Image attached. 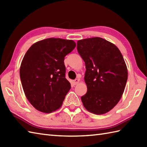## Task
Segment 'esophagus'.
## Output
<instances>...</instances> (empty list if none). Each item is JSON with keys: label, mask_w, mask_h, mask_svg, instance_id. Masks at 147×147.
<instances>
[{"label": "esophagus", "mask_w": 147, "mask_h": 147, "mask_svg": "<svg viewBox=\"0 0 147 147\" xmlns=\"http://www.w3.org/2000/svg\"><path fill=\"white\" fill-rule=\"evenodd\" d=\"M80 82V80L76 78V79H75V80H74L73 81V83H74V85H77V84L79 83Z\"/></svg>", "instance_id": "34e87169"}]
</instances>
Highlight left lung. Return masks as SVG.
<instances>
[{"label":"left lung","mask_w":147,"mask_h":147,"mask_svg":"<svg viewBox=\"0 0 147 147\" xmlns=\"http://www.w3.org/2000/svg\"><path fill=\"white\" fill-rule=\"evenodd\" d=\"M77 49L86 69L87 92L81 97L84 107L95 114L107 113L119 102L126 86L127 69L123 55L100 37L78 40Z\"/></svg>","instance_id":"8db88e82"}]
</instances>
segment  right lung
Here are the masks:
<instances>
[{
	"label": "right lung",
	"mask_w": 147,
	"mask_h": 147,
	"mask_svg": "<svg viewBox=\"0 0 147 147\" xmlns=\"http://www.w3.org/2000/svg\"><path fill=\"white\" fill-rule=\"evenodd\" d=\"M76 46L72 40L50 38L28 50L20 74L24 94L36 110L51 113L62 106L71 88L65 77L64 57Z\"/></svg>",
	"instance_id": "1"
}]
</instances>
